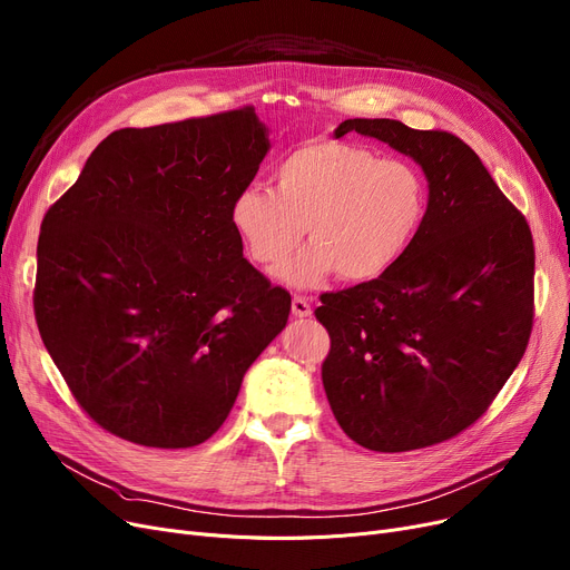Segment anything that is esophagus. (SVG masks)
Wrapping results in <instances>:
<instances>
[{"instance_id":"1","label":"esophagus","mask_w":570,"mask_h":570,"mask_svg":"<svg viewBox=\"0 0 570 570\" xmlns=\"http://www.w3.org/2000/svg\"><path fill=\"white\" fill-rule=\"evenodd\" d=\"M291 312H293L295 318H307V316H312V305H309L307 297L295 295L293 303H291Z\"/></svg>"}]
</instances>
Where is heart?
<instances>
[{
    "instance_id": "obj_1",
    "label": "heart",
    "mask_w": 570,
    "mask_h": 570,
    "mask_svg": "<svg viewBox=\"0 0 570 570\" xmlns=\"http://www.w3.org/2000/svg\"><path fill=\"white\" fill-rule=\"evenodd\" d=\"M428 213V185L415 166L381 159L374 149L321 140L291 153L275 170V189L247 187L230 205V222L261 265L279 267L295 288L372 282L409 249Z\"/></svg>"
}]
</instances>
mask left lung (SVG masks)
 Listing matches in <instances>:
<instances>
[{"instance_id": "8db88e82", "label": "left lung", "mask_w": 570, "mask_h": 570, "mask_svg": "<svg viewBox=\"0 0 570 570\" xmlns=\"http://www.w3.org/2000/svg\"><path fill=\"white\" fill-rule=\"evenodd\" d=\"M413 159L428 213L381 277L321 295L331 333L321 376L340 428L363 448L404 453L478 421L522 361L533 318V239L481 157L453 134L397 119H344Z\"/></svg>"}]
</instances>
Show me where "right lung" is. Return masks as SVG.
<instances>
[{"label": "right lung", "instance_id": "obj_1", "mask_svg": "<svg viewBox=\"0 0 570 570\" xmlns=\"http://www.w3.org/2000/svg\"><path fill=\"white\" fill-rule=\"evenodd\" d=\"M254 108L119 129L43 217L35 312L78 404L115 436L191 448L230 413L291 295L230 222L269 153Z\"/></svg>", "mask_w": 570, "mask_h": 570}]
</instances>
